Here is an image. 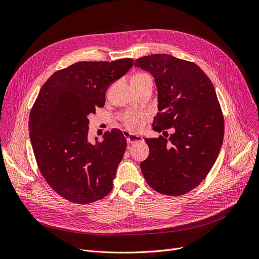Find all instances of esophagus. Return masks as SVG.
<instances>
[{"mask_svg": "<svg viewBox=\"0 0 259 259\" xmlns=\"http://www.w3.org/2000/svg\"><path fill=\"white\" fill-rule=\"evenodd\" d=\"M126 140L128 144H135V143H140L143 142L144 139L141 135H137V134H132V133H128L126 135Z\"/></svg>", "mask_w": 259, "mask_h": 259, "instance_id": "obj_1", "label": "esophagus"}]
</instances>
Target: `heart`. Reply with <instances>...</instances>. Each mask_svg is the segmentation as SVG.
I'll use <instances>...</instances> for the list:
<instances>
[{
  "mask_svg": "<svg viewBox=\"0 0 259 259\" xmlns=\"http://www.w3.org/2000/svg\"><path fill=\"white\" fill-rule=\"evenodd\" d=\"M145 79H152V78L149 74L141 72V73L135 74L132 77L131 81H140V80H145ZM143 119H144L143 114H139V115L127 114L124 117V124L131 131H139L143 128Z\"/></svg>",
  "mask_w": 259,
  "mask_h": 259,
  "instance_id": "heart-1",
  "label": "heart"
}]
</instances>
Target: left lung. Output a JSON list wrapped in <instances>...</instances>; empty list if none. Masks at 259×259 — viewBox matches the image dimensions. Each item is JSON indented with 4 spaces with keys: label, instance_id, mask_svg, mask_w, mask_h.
<instances>
[{
    "label": "left lung",
    "instance_id": "obj_1",
    "mask_svg": "<svg viewBox=\"0 0 259 259\" xmlns=\"http://www.w3.org/2000/svg\"><path fill=\"white\" fill-rule=\"evenodd\" d=\"M134 66L154 77L159 111L154 128H174L169 140H145L150 153L141 162L144 178L159 193L185 194L205 180L223 145L224 117L214 86L196 64L169 54L140 58Z\"/></svg>",
    "mask_w": 259,
    "mask_h": 259
}]
</instances>
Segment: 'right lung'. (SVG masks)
Returning a JSON list of instances; mask_svg holds the SVG:
<instances>
[{"label":"right lung","mask_w":259,"mask_h":259,"mask_svg":"<svg viewBox=\"0 0 259 259\" xmlns=\"http://www.w3.org/2000/svg\"><path fill=\"white\" fill-rule=\"evenodd\" d=\"M133 66L132 59L77 62L54 72L40 88L29 116V137L40 173L62 197L76 203L102 199L112 190L127 141L118 129L88 140L89 115L106 91Z\"/></svg>","instance_id":"1"}]
</instances>
